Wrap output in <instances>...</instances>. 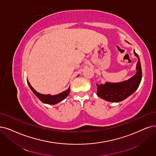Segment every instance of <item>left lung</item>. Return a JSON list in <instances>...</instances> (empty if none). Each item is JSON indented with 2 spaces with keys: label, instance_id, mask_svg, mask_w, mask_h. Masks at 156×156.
<instances>
[{
  "label": "left lung",
  "instance_id": "1",
  "mask_svg": "<svg viewBox=\"0 0 156 156\" xmlns=\"http://www.w3.org/2000/svg\"><path fill=\"white\" fill-rule=\"evenodd\" d=\"M134 54L138 59L135 75L129 80L121 82H107L103 84H96L98 89L96 94L100 98L110 102H119L127 98L137 90L141 81L142 71L139 56L134 50Z\"/></svg>",
  "mask_w": 156,
  "mask_h": 156
}]
</instances>
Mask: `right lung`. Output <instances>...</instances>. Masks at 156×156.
<instances>
[{
    "label": "right lung",
    "instance_id": "right-lung-1",
    "mask_svg": "<svg viewBox=\"0 0 156 156\" xmlns=\"http://www.w3.org/2000/svg\"><path fill=\"white\" fill-rule=\"evenodd\" d=\"M77 76H78V75ZM27 82L29 87H30V88L31 89L33 93L34 94V95H35L42 102L49 105H55L56 103L62 101V100L66 98L67 96L69 94V92H70V87H69V88L66 90L63 91L61 93H59L58 94H55V95L43 94L38 93L37 90H34L31 85V84L30 83V82H29L27 79Z\"/></svg>",
    "mask_w": 156,
    "mask_h": 156
}]
</instances>
